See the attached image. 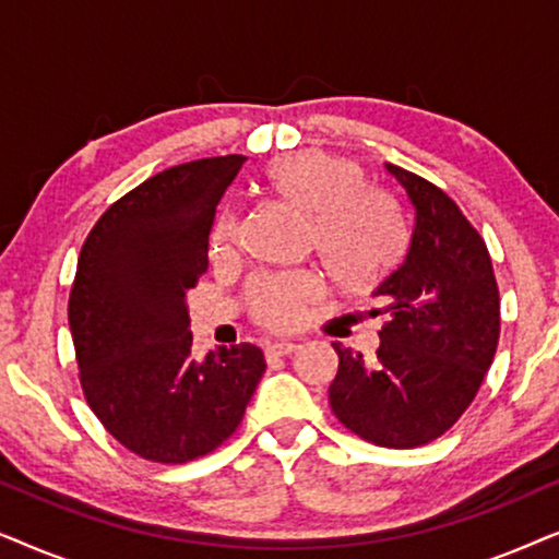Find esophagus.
<instances>
[{
	"instance_id": "1",
	"label": "esophagus",
	"mask_w": 559,
	"mask_h": 559,
	"mask_svg": "<svg viewBox=\"0 0 559 559\" xmlns=\"http://www.w3.org/2000/svg\"><path fill=\"white\" fill-rule=\"evenodd\" d=\"M295 348H297V343H293V341H277V343H270V346L264 348V354H266V358H277V356H289Z\"/></svg>"
}]
</instances>
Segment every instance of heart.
I'll list each match as a JSON object with an SVG mask.
<instances>
[{"instance_id":"obj_1","label":"heart","mask_w":559,"mask_h":559,"mask_svg":"<svg viewBox=\"0 0 559 559\" xmlns=\"http://www.w3.org/2000/svg\"><path fill=\"white\" fill-rule=\"evenodd\" d=\"M262 188L285 209L310 218V231L328 277L343 293L364 295L400 264L404 226L392 198L366 186L354 159L305 150L280 157L262 173ZM239 239V216L221 213L211 234L213 257H226ZM318 295L308 274H266L249 289V308L266 328H293Z\"/></svg>"}]
</instances>
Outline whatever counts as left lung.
Segmentation results:
<instances>
[{
	"mask_svg": "<svg viewBox=\"0 0 559 559\" xmlns=\"http://www.w3.org/2000/svg\"><path fill=\"white\" fill-rule=\"evenodd\" d=\"M415 224L402 264L373 289L386 316L377 364L333 343L328 402L343 427L381 448H417L453 427L484 384L501 333L499 285L480 236L430 180L386 163Z\"/></svg>",
	"mask_w": 559,
	"mask_h": 559,
	"instance_id": "obj_1",
	"label": "left lung"
}]
</instances>
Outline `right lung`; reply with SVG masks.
Here are the masks:
<instances>
[{
    "label": "right lung",
    "instance_id": "right-lung-1",
    "mask_svg": "<svg viewBox=\"0 0 559 559\" xmlns=\"http://www.w3.org/2000/svg\"><path fill=\"white\" fill-rule=\"evenodd\" d=\"M243 159L152 175L104 211L81 247L68 323L83 396L144 461L178 465L224 445L266 369L251 343L190 358L188 293L209 272L216 205Z\"/></svg>",
    "mask_w": 559,
    "mask_h": 559
}]
</instances>
